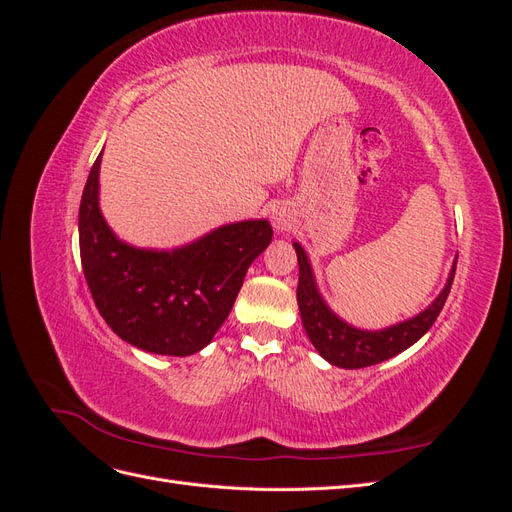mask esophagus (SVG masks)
Instances as JSON below:
<instances>
[{
    "label": "esophagus",
    "mask_w": 512,
    "mask_h": 512,
    "mask_svg": "<svg viewBox=\"0 0 512 512\" xmlns=\"http://www.w3.org/2000/svg\"><path fill=\"white\" fill-rule=\"evenodd\" d=\"M271 224H273V228H275L277 232L288 230V228L292 226V215H290V211H288L286 207H275V209L271 211Z\"/></svg>",
    "instance_id": "esophagus-1"
}]
</instances>
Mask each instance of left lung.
<instances>
[{"instance_id":"1","label":"left lung","mask_w":512,"mask_h":512,"mask_svg":"<svg viewBox=\"0 0 512 512\" xmlns=\"http://www.w3.org/2000/svg\"><path fill=\"white\" fill-rule=\"evenodd\" d=\"M292 247L294 252H297L299 260L297 301L303 329L322 359L342 369H361L382 363L416 344L418 339L431 329V324L436 322L438 314L442 312L448 292H451L457 267L455 260L442 292L423 309V312H418L408 320L391 324V327L386 329L367 331L352 327L350 322L339 318L333 312L318 290L312 262H309L301 243L294 241Z\"/></svg>"}]
</instances>
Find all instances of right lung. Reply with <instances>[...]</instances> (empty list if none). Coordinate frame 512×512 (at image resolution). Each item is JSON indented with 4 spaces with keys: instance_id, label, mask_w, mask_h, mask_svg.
I'll use <instances>...</instances> for the list:
<instances>
[{
    "instance_id": "1",
    "label": "right lung",
    "mask_w": 512,
    "mask_h": 512,
    "mask_svg": "<svg viewBox=\"0 0 512 512\" xmlns=\"http://www.w3.org/2000/svg\"><path fill=\"white\" fill-rule=\"evenodd\" d=\"M102 153L89 170L79 209L81 262L100 316L123 342L164 356L211 344L252 262L267 250V220L213 228L173 250L121 241L100 209Z\"/></svg>"
}]
</instances>
